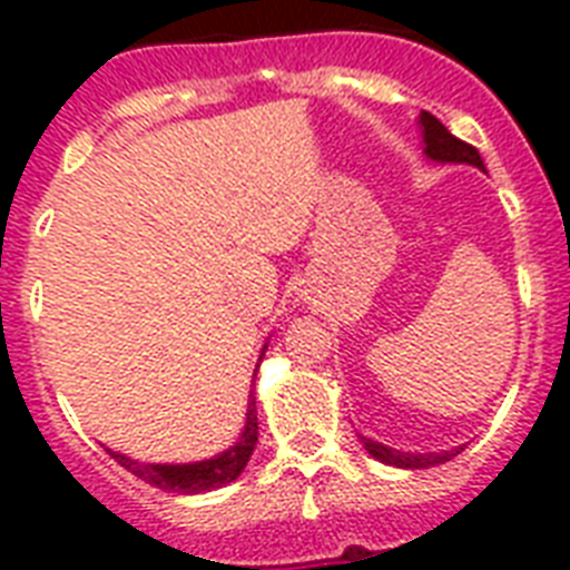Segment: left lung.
<instances>
[{"label":"left lung","instance_id":"8db88e82","mask_svg":"<svg viewBox=\"0 0 570 570\" xmlns=\"http://www.w3.org/2000/svg\"><path fill=\"white\" fill-rule=\"evenodd\" d=\"M420 129H423V156L425 159H432V163H450V165H473L479 171H485V163H482V156H479L476 147H470L468 141H461L450 132V129L443 127L441 120L429 115V111H420V118H416ZM361 443H364V450L379 459L381 464H393V468H405V470H420V468H434V464H443V461H450L452 455H459L464 446H455V450H443V452H402L393 450V446H384V443L373 441V438H364V434H357Z\"/></svg>","mask_w":570,"mask_h":570}]
</instances>
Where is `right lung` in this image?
Segmentation results:
<instances>
[{
  "mask_svg": "<svg viewBox=\"0 0 570 570\" xmlns=\"http://www.w3.org/2000/svg\"><path fill=\"white\" fill-rule=\"evenodd\" d=\"M266 348L268 343L259 352V361L266 355ZM254 446H257V402H254V390H250L248 414H245V429H242L239 441L218 452V455H213V459L191 461V464H147V461L129 459L124 452H109L120 468H127L132 476L145 479L147 485L159 488V491H168V494H204V491H215V488L230 485L233 479H239V473L254 455Z\"/></svg>",
  "mask_w": 570,
  "mask_h": 570,
  "instance_id": "add662e5",
  "label": "right lung"
}]
</instances>
